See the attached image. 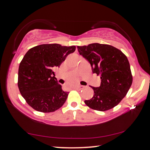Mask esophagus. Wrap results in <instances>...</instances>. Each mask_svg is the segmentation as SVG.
I'll return each mask as SVG.
<instances>
[{"instance_id": "34e87169", "label": "esophagus", "mask_w": 150, "mask_h": 150, "mask_svg": "<svg viewBox=\"0 0 150 150\" xmlns=\"http://www.w3.org/2000/svg\"><path fill=\"white\" fill-rule=\"evenodd\" d=\"M84 87H85V86L79 85H78V86H77V89H79V90H81V89H83V88H84Z\"/></svg>"}]
</instances>
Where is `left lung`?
I'll list each match as a JSON object with an SVG mask.
<instances>
[{
    "label": "left lung",
    "mask_w": 150,
    "mask_h": 150,
    "mask_svg": "<svg viewBox=\"0 0 150 150\" xmlns=\"http://www.w3.org/2000/svg\"><path fill=\"white\" fill-rule=\"evenodd\" d=\"M79 54L90 63L93 73L100 75V87H91L94 95L85 100L98 111L115 107L126 95L132 83L130 63L120 50L110 45L94 43L77 46Z\"/></svg>",
    "instance_id": "1"
}]
</instances>
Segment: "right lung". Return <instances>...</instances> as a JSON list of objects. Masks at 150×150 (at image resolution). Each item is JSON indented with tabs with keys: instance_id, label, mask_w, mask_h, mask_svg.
Wrapping results in <instances>:
<instances>
[{
	"instance_id": "right-lung-1",
	"label": "right lung",
	"mask_w": 150,
	"mask_h": 150,
	"mask_svg": "<svg viewBox=\"0 0 150 150\" xmlns=\"http://www.w3.org/2000/svg\"><path fill=\"white\" fill-rule=\"evenodd\" d=\"M75 48V45L42 44L25 54L19 65L18 86L22 96L34 110L52 112L65 103L69 92L62 90L53 70L59 67Z\"/></svg>"
}]
</instances>
